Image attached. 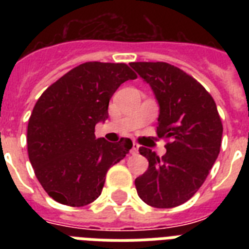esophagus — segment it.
<instances>
[{
    "mask_svg": "<svg viewBox=\"0 0 249 249\" xmlns=\"http://www.w3.org/2000/svg\"><path fill=\"white\" fill-rule=\"evenodd\" d=\"M138 150H140V144L137 143V142H133V147L130 150L132 155H138Z\"/></svg>",
    "mask_w": 249,
    "mask_h": 249,
    "instance_id": "esophagus-1",
    "label": "esophagus"
}]
</instances>
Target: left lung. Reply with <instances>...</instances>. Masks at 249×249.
<instances>
[{"mask_svg":"<svg viewBox=\"0 0 249 249\" xmlns=\"http://www.w3.org/2000/svg\"><path fill=\"white\" fill-rule=\"evenodd\" d=\"M159 102L156 134L166 141L161 158L140 147L148 168L136 178L138 196L155 208L183 204L200 189L220 154L222 121L212 95L193 76L165 62L130 63Z\"/></svg>","mask_w":249,"mask_h":249,"instance_id":"left-lung-1","label":"left lung"}]
</instances>
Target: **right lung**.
<instances>
[{
	"instance_id": "right-lung-1",
	"label": "right lung",
	"mask_w": 249,
	"mask_h": 249,
	"mask_svg": "<svg viewBox=\"0 0 249 249\" xmlns=\"http://www.w3.org/2000/svg\"><path fill=\"white\" fill-rule=\"evenodd\" d=\"M137 79L125 63L86 62L52 84L33 107L27 129L28 158L49 196L84 207L102 193L107 170L124 159L133 143L95 138V124L108 117L117 88Z\"/></svg>"
}]
</instances>
